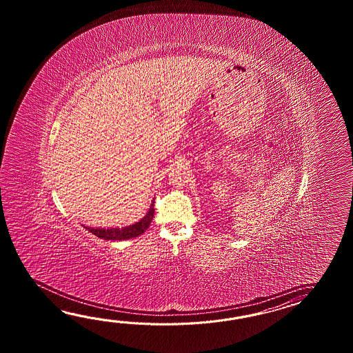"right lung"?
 Instances as JSON below:
<instances>
[{"instance_id": "add662e5", "label": "right lung", "mask_w": 353, "mask_h": 353, "mask_svg": "<svg viewBox=\"0 0 353 353\" xmlns=\"http://www.w3.org/2000/svg\"><path fill=\"white\" fill-rule=\"evenodd\" d=\"M154 213H155L154 204H151L150 210H148V213L134 225H128V227H123V228H107V230L105 228L85 227V230H88L90 232L96 234L99 239H103V240H130L132 237H137V236L143 234L148 230V227L150 225L151 221L154 218Z\"/></svg>"}]
</instances>
